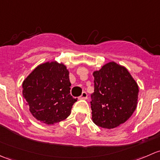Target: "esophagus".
Returning <instances> with one entry per match:
<instances>
[{"label": "esophagus", "instance_id": "obj_1", "mask_svg": "<svg viewBox=\"0 0 160 160\" xmlns=\"http://www.w3.org/2000/svg\"><path fill=\"white\" fill-rule=\"evenodd\" d=\"M88 98V93H86L85 91H83V93H82V94L80 95V97L79 98V99H83V100H85Z\"/></svg>", "mask_w": 160, "mask_h": 160}]
</instances>
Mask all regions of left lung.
<instances>
[{
    "label": "left lung",
    "mask_w": 160,
    "mask_h": 160,
    "mask_svg": "<svg viewBox=\"0 0 160 160\" xmlns=\"http://www.w3.org/2000/svg\"><path fill=\"white\" fill-rule=\"evenodd\" d=\"M92 120L103 128H116L126 122L137 106L138 87L126 68L114 62L93 73Z\"/></svg>",
    "instance_id": "obj_1"
}]
</instances>
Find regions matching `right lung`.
Here are the masks:
<instances>
[{
  "label": "right lung",
  "instance_id": "right-lung-1",
  "mask_svg": "<svg viewBox=\"0 0 160 160\" xmlns=\"http://www.w3.org/2000/svg\"><path fill=\"white\" fill-rule=\"evenodd\" d=\"M69 71L63 64L46 62L37 67L24 80V98L30 112L47 125L65 120L77 98L70 95Z\"/></svg>",
  "mask_w": 160,
  "mask_h": 160
}]
</instances>
